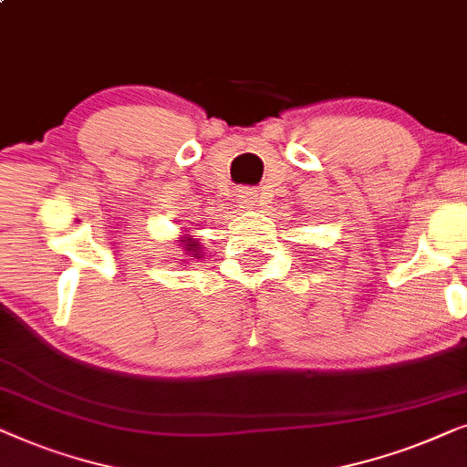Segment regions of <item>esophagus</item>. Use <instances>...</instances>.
<instances>
[{"instance_id":"esophagus-1","label":"esophagus","mask_w":467,"mask_h":467,"mask_svg":"<svg viewBox=\"0 0 467 467\" xmlns=\"http://www.w3.org/2000/svg\"><path fill=\"white\" fill-rule=\"evenodd\" d=\"M254 194L252 192H241V207L244 209H252L254 207Z\"/></svg>"}]
</instances>
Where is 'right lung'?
<instances>
[{"label": "right lung", "instance_id": "right-lung-1", "mask_svg": "<svg viewBox=\"0 0 467 467\" xmlns=\"http://www.w3.org/2000/svg\"><path fill=\"white\" fill-rule=\"evenodd\" d=\"M182 244L185 247V252H188L192 258H202V254L198 252V250H201V241L192 239L190 234H185V237H182Z\"/></svg>", "mask_w": 467, "mask_h": 467}]
</instances>
